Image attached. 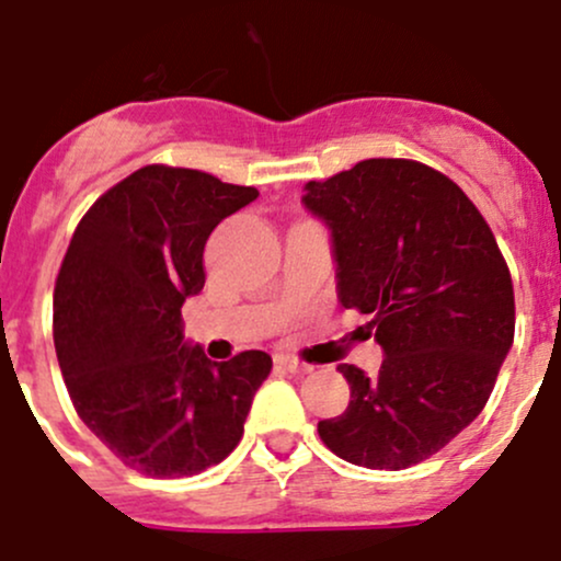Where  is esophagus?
<instances>
[{"label": "esophagus", "instance_id": "obj_1", "mask_svg": "<svg viewBox=\"0 0 561 561\" xmlns=\"http://www.w3.org/2000/svg\"><path fill=\"white\" fill-rule=\"evenodd\" d=\"M276 364H279L282 369H287V373H296V375L312 373V364H304V362H298V358H293V356H279V358H276Z\"/></svg>", "mask_w": 561, "mask_h": 561}]
</instances>
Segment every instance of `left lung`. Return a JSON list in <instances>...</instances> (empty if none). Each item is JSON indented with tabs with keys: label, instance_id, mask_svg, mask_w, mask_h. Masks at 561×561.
<instances>
[{
	"label": "left lung",
	"instance_id": "left-lung-1",
	"mask_svg": "<svg viewBox=\"0 0 561 561\" xmlns=\"http://www.w3.org/2000/svg\"><path fill=\"white\" fill-rule=\"evenodd\" d=\"M331 227L342 307L369 314L378 375L340 364L345 413L320 442L353 466L400 471L447 447L485 408L515 336L507 260L463 188L411 159H367L309 181Z\"/></svg>",
	"mask_w": 561,
	"mask_h": 561
}]
</instances>
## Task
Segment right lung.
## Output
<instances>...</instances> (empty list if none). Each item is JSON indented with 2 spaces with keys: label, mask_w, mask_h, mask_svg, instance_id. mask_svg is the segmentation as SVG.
<instances>
[{
  "label": "right lung",
  "mask_w": 561,
  "mask_h": 561,
  "mask_svg": "<svg viewBox=\"0 0 561 561\" xmlns=\"http://www.w3.org/2000/svg\"><path fill=\"white\" fill-rule=\"evenodd\" d=\"M257 199L186 167L148 164L81 216L54 285V347L87 427L139 474L221 463L243 436L263 351L210 362L183 342L181 307L205 285V241Z\"/></svg>",
  "instance_id": "right-lung-1"
}]
</instances>
